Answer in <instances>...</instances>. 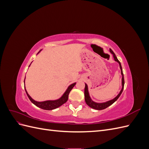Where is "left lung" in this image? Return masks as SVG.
<instances>
[{"label":"left lung","instance_id":"8db88e82","mask_svg":"<svg viewBox=\"0 0 149 149\" xmlns=\"http://www.w3.org/2000/svg\"><path fill=\"white\" fill-rule=\"evenodd\" d=\"M110 52L113 55L114 58V60L117 62H118V63L119 64V66H120V68L121 70V74L123 76V78H122V86H123V87H122V89L120 90V93H119V94L118 96H117L115 98H114L113 100H110L109 101H107L106 102H102V103H97L94 102L91 100V97H90L89 95V93H88V86L86 84H85V88H84V99H85V101L86 103L87 104V105H88L90 107L93 108V109H96V110H102V109H104L106 108H107V107H109V106H111V104H112L116 101H117V100L119 97V96H120L121 93H123V89H124V74H123V68H122V66H121V64L120 61L118 60V58H117L115 53L113 52V51L112 50V49H110Z\"/></svg>","mask_w":149,"mask_h":149}]
</instances>
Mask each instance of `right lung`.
I'll use <instances>...</instances> for the list:
<instances>
[{"label":"right lung","instance_id":"obj_1","mask_svg":"<svg viewBox=\"0 0 149 149\" xmlns=\"http://www.w3.org/2000/svg\"><path fill=\"white\" fill-rule=\"evenodd\" d=\"M75 84H76V83L71 84L70 86L68 88L66 91L63 94V95L59 100H55V101H45L43 102H37L33 100V99L30 96L29 94L27 93V92H26L25 88V89L26 93V95L28 96L29 100L31 101V102L34 104L35 106H37V107L45 110H53V109H56V108L58 107L61 106L62 104H63L64 103H65L68 101V95L71 91V90L73 88Z\"/></svg>","mask_w":149,"mask_h":149}]
</instances>
